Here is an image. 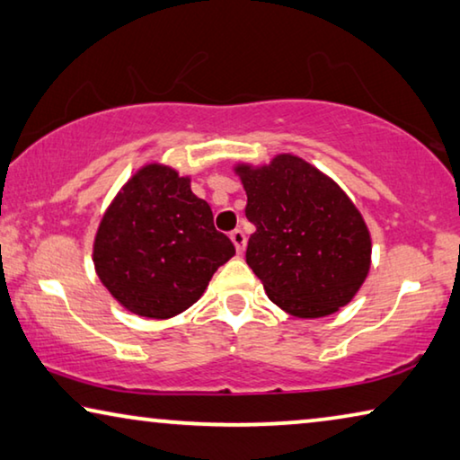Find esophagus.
<instances>
[{
    "label": "esophagus",
    "instance_id": "obj_1",
    "mask_svg": "<svg viewBox=\"0 0 460 460\" xmlns=\"http://www.w3.org/2000/svg\"><path fill=\"white\" fill-rule=\"evenodd\" d=\"M230 240H232V243H234V246H236V251H238V252H243V251H244L246 236H244V232H243V230H232V232H230Z\"/></svg>",
    "mask_w": 460,
    "mask_h": 460
}]
</instances>
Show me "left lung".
<instances>
[{
  "mask_svg": "<svg viewBox=\"0 0 460 460\" xmlns=\"http://www.w3.org/2000/svg\"><path fill=\"white\" fill-rule=\"evenodd\" d=\"M254 230L246 263L270 300L300 319L345 306L370 271L372 240L358 208L329 176L292 154L236 166Z\"/></svg>",
  "mask_w": 460,
  "mask_h": 460,
  "instance_id": "obj_1",
  "label": "left lung"
}]
</instances>
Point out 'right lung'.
<instances>
[{"label":"right lung","mask_w":460,"mask_h":460,"mask_svg":"<svg viewBox=\"0 0 460 460\" xmlns=\"http://www.w3.org/2000/svg\"><path fill=\"white\" fill-rule=\"evenodd\" d=\"M234 252L232 240L214 228L208 201L190 190V179L147 164L102 216L94 267L127 310L171 319L201 298L211 275Z\"/></svg>","instance_id":"add662e5"}]
</instances>
